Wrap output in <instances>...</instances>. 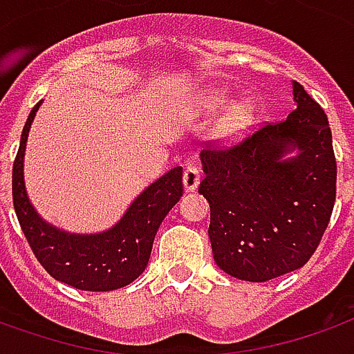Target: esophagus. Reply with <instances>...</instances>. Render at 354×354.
<instances>
[{
    "instance_id": "obj_1",
    "label": "esophagus",
    "mask_w": 354,
    "mask_h": 354,
    "mask_svg": "<svg viewBox=\"0 0 354 354\" xmlns=\"http://www.w3.org/2000/svg\"><path fill=\"white\" fill-rule=\"evenodd\" d=\"M201 184V170L195 165H187L184 170V187L187 191H195Z\"/></svg>"
}]
</instances>
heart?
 <instances>
[{
  "mask_svg": "<svg viewBox=\"0 0 354 354\" xmlns=\"http://www.w3.org/2000/svg\"><path fill=\"white\" fill-rule=\"evenodd\" d=\"M227 103L225 95H214L212 97V106H223ZM251 124V109L248 104H234L221 120L219 124V133L225 138H234L242 135L243 131L248 129Z\"/></svg>",
  "mask_w": 354,
  "mask_h": 354,
  "instance_id": "obj_1",
  "label": "heart"
}]
</instances>
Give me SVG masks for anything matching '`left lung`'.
Returning a JSON list of instances; mask_svg holds the SVG:
<instances>
[{"label":"left lung","instance_id":"8db88e82","mask_svg":"<svg viewBox=\"0 0 354 354\" xmlns=\"http://www.w3.org/2000/svg\"><path fill=\"white\" fill-rule=\"evenodd\" d=\"M297 109L240 142L201 150L198 193L210 204L214 261L243 281H268L308 263L336 201V156L328 118L302 84ZM297 158L283 160L287 151Z\"/></svg>","mask_w":354,"mask_h":354}]
</instances>
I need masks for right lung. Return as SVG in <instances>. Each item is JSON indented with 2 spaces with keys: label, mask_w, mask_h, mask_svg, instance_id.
Wrapping results in <instances>:
<instances>
[{
  "label": "right lung",
  "mask_w": 354,
  "mask_h": 354,
  "mask_svg": "<svg viewBox=\"0 0 354 354\" xmlns=\"http://www.w3.org/2000/svg\"><path fill=\"white\" fill-rule=\"evenodd\" d=\"M37 103L24 125L12 165V204L33 255L54 279L80 290H114L135 281L150 261L159 225L184 195L182 167L144 189L122 221L101 234H69L46 225L33 210L24 187V151Z\"/></svg>",
  "instance_id": "add662e5"
}]
</instances>
